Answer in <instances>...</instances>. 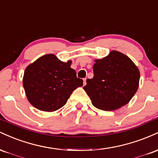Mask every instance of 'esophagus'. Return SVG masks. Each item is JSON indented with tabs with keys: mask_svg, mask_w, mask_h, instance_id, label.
<instances>
[{
	"mask_svg": "<svg viewBox=\"0 0 158 158\" xmlns=\"http://www.w3.org/2000/svg\"><path fill=\"white\" fill-rule=\"evenodd\" d=\"M86 78H85V79H83V85H86Z\"/></svg>",
	"mask_w": 158,
	"mask_h": 158,
	"instance_id": "1",
	"label": "esophagus"
}]
</instances>
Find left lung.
<instances>
[{"instance_id": "obj_1", "label": "left lung", "mask_w": 158, "mask_h": 158, "mask_svg": "<svg viewBox=\"0 0 158 158\" xmlns=\"http://www.w3.org/2000/svg\"><path fill=\"white\" fill-rule=\"evenodd\" d=\"M94 77L83 87L96 108L114 110L126 105L139 86V71L128 56L113 50L95 60Z\"/></svg>"}]
</instances>
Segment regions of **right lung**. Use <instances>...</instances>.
<instances>
[{
	"instance_id": "1",
	"label": "right lung",
	"mask_w": 158,
	"mask_h": 158,
	"mask_svg": "<svg viewBox=\"0 0 158 158\" xmlns=\"http://www.w3.org/2000/svg\"><path fill=\"white\" fill-rule=\"evenodd\" d=\"M70 64L71 61L63 62L48 54L27 67L23 85L32 106L43 111H54L66 104L73 90L83 85Z\"/></svg>"
}]
</instances>
